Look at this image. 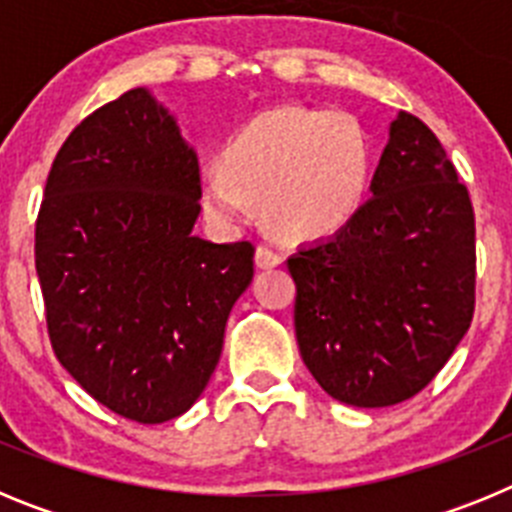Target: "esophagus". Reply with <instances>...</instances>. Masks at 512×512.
<instances>
[{
  "instance_id": "1",
  "label": "esophagus",
  "mask_w": 512,
  "mask_h": 512,
  "mask_svg": "<svg viewBox=\"0 0 512 512\" xmlns=\"http://www.w3.org/2000/svg\"><path fill=\"white\" fill-rule=\"evenodd\" d=\"M282 264V256L277 251H271L269 246L256 248V266L259 269H274V266Z\"/></svg>"
}]
</instances>
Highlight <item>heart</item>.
Returning a JSON list of instances; mask_svg holds the SVG:
<instances>
[{
	"label": "heart",
	"instance_id": "b5f03b06",
	"mask_svg": "<svg viewBox=\"0 0 512 512\" xmlns=\"http://www.w3.org/2000/svg\"><path fill=\"white\" fill-rule=\"evenodd\" d=\"M372 184V143L351 112L279 104L243 125L223 164L200 174L202 210L212 223H266L284 238L312 241L354 220Z\"/></svg>",
	"mask_w": 512,
	"mask_h": 512
}]
</instances>
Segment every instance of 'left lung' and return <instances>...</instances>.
Instances as JSON below:
<instances>
[{
	"label": "left lung",
	"instance_id": "8db88e82",
	"mask_svg": "<svg viewBox=\"0 0 512 512\" xmlns=\"http://www.w3.org/2000/svg\"><path fill=\"white\" fill-rule=\"evenodd\" d=\"M431 128L400 112L354 220L287 259L305 366L333 400L418 395L474 315V212Z\"/></svg>",
	"mask_w": 512,
	"mask_h": 512
}]
</instances>
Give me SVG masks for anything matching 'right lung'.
Segmentation results:
<instances>
[{"instance_id": "obj_1", "label": "right lung", "mask_w": 512, "mask_h": 512, "mask_svg": "<svg viewBox=\"0 0 512 512\" xmlns=\"http://www.w3.org/2000/svg\"><path fill=\"white\" fill-rule=\"evenodd\" d=\"M200 164L176 117L138 87L58 151L35 225V269L61 366L104 408L166 423L200 400L253 246L194 235Z\"/></svg>"}]
</instances>
